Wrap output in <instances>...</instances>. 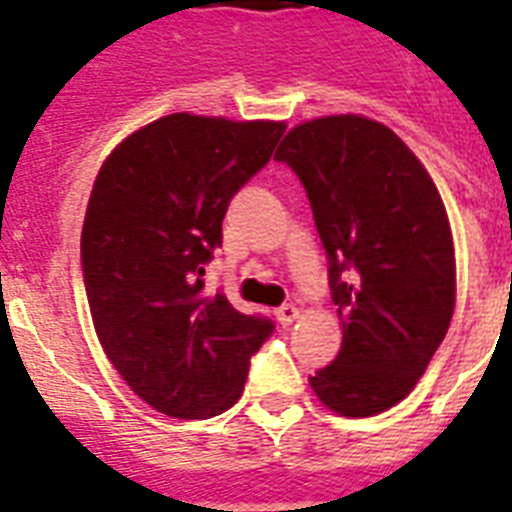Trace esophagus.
Returning <instances> with one entry per match:
<instances>
[{
  "label": "esophagus",
  "mask_w": 512,
  "mask_h": 512,
  "mask_svg": "<svg viewBox=\"0 0 512 512\" xmlns=\"http://www.w3.org/2000/svg\"><path fill=\"white\" fill-rule=\"evenodd\" d=\"M297 318H299V307H294V305H281L276 310V321L281 323V326H292Z\"/></svg>",
  "instance_id": "34e87169"
}]
</instances>
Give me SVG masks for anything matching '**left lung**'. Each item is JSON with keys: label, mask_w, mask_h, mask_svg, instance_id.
Listing matches in <instances>:
<instances>
[{"label": "left lung", "mask_w": 512, "mask_h": 512, "mask_svg": "<svg viewBox=\"0 0 512 512\" xmlns=\"http://www.w3.org/2000/svg\"><path fill=\"white\" fill-rule=\"evenodd\" d=\"M276 160L305 186L344 321L342 350L310 386L334 413H384L413 392L455 310L442 197L405 141L360 115L302 123Z\"/></svg>", "instance_id": "left-lung-1"}]
</instances>
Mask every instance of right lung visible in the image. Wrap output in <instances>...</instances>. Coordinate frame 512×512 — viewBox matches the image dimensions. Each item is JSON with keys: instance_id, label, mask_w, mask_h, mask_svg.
<instances>
[{"instance_id": "obj_1", "label": "right lung", "mask_w": 512, "mask_h": 512, "mask_svg": "<svg viewBox=\"0 0 512 512\" xmlns=\"http://www.w3.org/2000/svg\"><path fill=\"white\" fill-rule=\"evenodd\" d=\"M284 123L176 112L112 149L91 189L81 270L115 371L170 418H213L244 392L276 323L205 292L231 199L268 165Z\"/></svg>"}]
</instances>
